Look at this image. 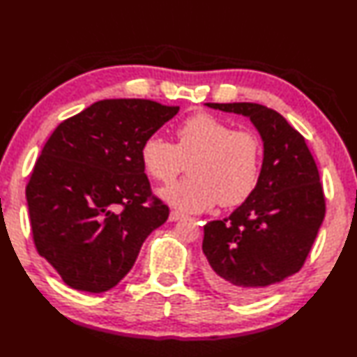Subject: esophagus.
Segmentation results:
<instances>
[{
    "instance_id": "obj_1",
    "label": "esophagus",
    "mask_w": 357,
    "mask_h": 357,
    "mask_svg": "<svg viewBox=\"0 0 357 357\" xmlns=\"http://www.w3.org/2000/svg\"><path fill=\"white\" fill-rule=\"evenodd\" d=\"M181 218H185V213H181V212H178V211H171V213H169V221H178V220H181Z\"/></svg>"
}]
</instances>
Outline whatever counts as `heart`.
Segmentation results:
<instances>
[{
	"mask_svg": "<svg viewBox=\"0 0 357 357\" xmlns=\"http://www.w3.org/2000/svg\"><path fill=\"white\" fill-rule=\"evenodd\" d=\"M177 144L158 133L144 139L141 163L154 180L168 185L185 169L190 176L160 190V197L180 211L203 212L220 202L244 203L259 183L262 145L248 130H233L207 112L186 118L177 130Z\"/></svg>",
	"mask_w": 357,
	"mask_h": 357,
	"instance_id": "obj_1",
	"label": "heart"
}]
</instances>
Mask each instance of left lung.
Here are the masks:
<instances>
[{
  "instance_id": "8db88e82",
  "label": "left lung",
  "mask_w": 357,
  "mask_h": 357,
  "mask_svg": "<svg viewBox=\"0 0 357 357\" xmlns=\"http://www.w3.org/2000/svg\"><path fill=\"white\" fill-rule=\"evenodd\" d=\"M250 118L264 142L255 192L229 218L204 225V275L233 298H253L298 273L326 215L319 172L304 137L256 102H206Z\"/></svg>"
}]
</instances>
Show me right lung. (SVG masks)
Segmentation results:
<instances>
[{"mask_svg":"<svg viewBox=\"0 0 357 357\" xmlns=\"http://www.w3.org/2000/svg\"><path fill=\"white\" fill-rule=\"evenodd\" d=\"M178 109L151 100H101L50 136L25 197L38 253L68 286L112 289L149 234L168 220V206L151 194L141 145Z\"/></svg>","mask_w":357,"mask_h":357,"instance_id":"right-lung-1","label":"right lung"}]
</instances>
